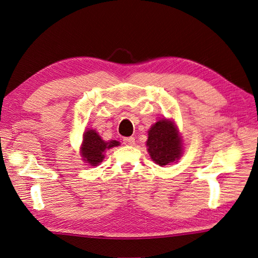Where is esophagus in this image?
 <instances>
[{
  "label": "esophagus",
  "mask_w": 258,
  "mask_h": 258,
  "mask_svg": "<svg viewBox=\"0 0 258 258\" xmlns=\"http://www.w3.org/2000/svg\"><path fill=\"white\" fill-rule=\"evenodd\" d=\"M123 144L126 145H134L135 144V138L134 137H128V138H123Z\"/></svg>",
  "instance_id": "esophagus-1"
}]
</instances>
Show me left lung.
<instances>
[{"instance_id": "left-lung-1", "label": "left lung", "mask_w": 258, "mask_h": 258, "mask_svg": "<svg viewBox=\"0 0 258 258\" xmlns=\"http://www.w3.org/2000/svg\"><path fill=\"white\" fill-rule=\"evenodd\" d=\"M147 151L153 161L166 166L176 161L182 156V139L173 121L161 119L148 130Z\"/></svg>"}]
</instances>
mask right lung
<instances>
[{"label": "right lung", "mask_w": 258, "mask_h": 258, "mask_svg": "<svg viewBox=\"0 0 258 258\" xmlns=\"http://www.w3.org/2000/svg\"><path fill=\"white\" fill-rule=\"evenodd\" d=\"M118 141L112 140L110 142L103 141L95 130H86L84 134L81 153L84 160L90 166H98L104 158V152L112 147L118 146Z\"/></svg>", "instance_id": "obj_1"}]
</instances>
